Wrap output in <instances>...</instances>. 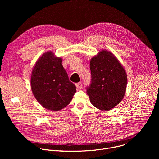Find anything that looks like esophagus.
<instances>
[{
    "label": "esophagus",
    "mask_w": 159,
    "mask_h": 159,
    "mask_svg": "<svg viewBox=\"0 0 159 159\" xmlns=\"http://www.w3.org/2000/svg\"><path fill=\"white\" fill-rule=\"evenodd\" d=\"M75 85H76L77 89H81V88L82 87V83L81 82H79V83H77L75 84Z\"/></svg>",
    "instance_id": "esophagus-1"
}]
</instances>
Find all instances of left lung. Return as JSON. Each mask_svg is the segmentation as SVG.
Here are the masks:
<instances>
[{"label":"left lung","instance_id":"obj_1","mask_svg":"<svg viewBox=\"0 0 159 159\" xmlns=\"http://www.w3.org/2000/svg\"><path fill=\"white\" fill-rule=\"evenodd\" d=\"M91 83L87 88L90 101L96 108L106 111L123 99L127 85V75L114 54L101 50L90 61Z\"/></svg>","mask_w":159,"mask_h":159}]
</instances>
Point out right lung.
I'll return each mask as SVG.
<instances>
[{
    "instance_id": "1",
    "label": "right lung",
    "mask_w": 159,
    "mask_h": 159,
    "mask_svg": "<svg viewBox=\"0 0 159 159\" xmlns=\"http://www.w3.org/2000/svg\"><path fill=\"white\" fill-rule=\"evenodd\" d=\"M62 58L52 52L43 53L31 73V87L38 102L44 108L58 111L69 104L76 93L62 65Z\"/></svg>"
}]
</instances>
